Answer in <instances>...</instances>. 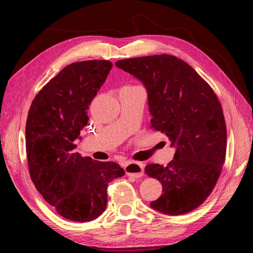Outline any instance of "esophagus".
Masks as SVG:
<instances>
[{
	"instance_id": "obj_1",
	"label": "esophagus",
	"mask_w": 253,
	"mask_h": 253,
	"mask_svg": "<svg viewBox=\"0 0 253 253\" xmlns=\"http://www.w3.org/2000/svg\"><path fill=\"white\" fill-rule=\"evenodd\" d=\"M125 170L127 176H132L135 178H139L143 175V165L141 163L128 162L125 166Z\"/></svg>"
}]
</instances>
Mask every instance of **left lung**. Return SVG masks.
<instances>
[{"label":"left lung","mask_w":253,"mask_h":253,"mask_svg":"<svg viewBox=\"0 0 253 253\" xmlns=\"http://www.w3.org/2000/svg\"><path fill=\"white\" fill-rule=\"evenodd\" d=\"M115 65L143 84L151 127L166 133L175 148L167 167H145V174L163 185L162 196L151 208L168 215L196 209L212 192L225 163L226 124L216 95L192 67L174 56L131 58Z\"/></svg>","instance_id":"left-lung-1"}]
</instances>
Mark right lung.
Listing matches in <instances>:
<instances>
[{
	"instance_id": "obj_1",
	"label": "right lung",
	"mask_w": 253,
	"mask_h": 253,
	"mask_svg": "<svg viewBox=\"0 0 253 253\" xmlns=\"http://www.w3.org/2000/svg\"><path fill=\"white\" fill-rule=\"evenodd\" d=\"M112 66L108 60L65 66L38 93L27 116L26 153L35 187L61 216L79 223L101 215L109 183L126 174L116 163L74 153L88 106Z\"/></svg>"
}]
</instances>
